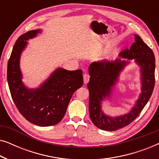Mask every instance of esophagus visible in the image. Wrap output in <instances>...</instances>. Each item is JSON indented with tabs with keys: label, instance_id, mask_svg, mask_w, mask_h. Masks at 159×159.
<instances>
[{
	"label": "esophagus",
	"instance_id": "34e87169",
	"mask_svg": "<svg viewBox=\"0 0 159 159\" xmlns=\"http://www.w3.org/2000/svg\"><path fill=\"white\" fill-rule=\"evenodd\" d=\"M83 79H84V83L86 84L89 82V80H90V75H89L88 74H87V73L84 74Z\"/></svg>",
	"mask_w": 159,
	"mask_h": 159
}]
</instances>
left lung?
Wrapping results in <instances>:
<instances>
[{"instance_id":"obj_1","label":"left lung","mask_w":159,"mask_h":159,"mask_svg":"<svg viewBox=\"0 0 159 159\" xmlns=\"http://www.w3.org/2000/svg\"><path fill=\"white\" fill-rule=\"evenodd\" d=\"M129 49L126 48L115 60H102L93 62L89 66L90 76L88 88L90 93L89 112L91 121L99 129L116 131L126 127L135 119L145 107L155 84V56L152 50L138 34ZM127 59V60H125ZM134 60L139 66L141 93L129 112L112 117L106 115L102 108L106 100H111L115 86L125 67Z\"/></svg>"}]
</instances>
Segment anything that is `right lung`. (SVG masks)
Instances as JSON below:
<instances>
[{
  "instance_id": "right-lung-1",
  "label": "right lung",
  "mask_w": 159,
  "mask_h": 159,
  "mask_svg": "<svg viewBox=\"0 0 159 159\" xmlns=\"http://www.w3.org/2000/svg\"><path fill=\"white\" fill-rule=\"evenodd\" d=\"M42 32L41 29L30 30L17 39L8 63L7 80L13 101L21 114L34 125L48 127L64 118L73 93L82 86L83 77L80 69L68 71L58 67L37 88H30L24 83L21 53L27 40Z\"/></svg>"
}]
</instances>
